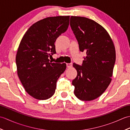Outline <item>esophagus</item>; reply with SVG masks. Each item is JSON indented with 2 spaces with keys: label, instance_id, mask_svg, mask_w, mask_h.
<instances>
[{
  "label": "esophagus",
  "instance_id": "34e87169",
  "mask_svg": "<svg viewBox=\"0 0 130 130\" xmlns=\"http://www.w3.org/2000/svg\"><path fill=\"white\" fill-rule=\"evenodd\" d=\"M67 67L68 68H70L72 67V63H67Z\"/></svg>",
  "mask_w": 130,
  "mask_h": 130
}]
</instances>
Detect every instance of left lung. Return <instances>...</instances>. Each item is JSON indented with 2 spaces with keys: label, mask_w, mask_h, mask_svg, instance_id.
<instances>
[{
  "label": "left lung",
  "mask_w": 130,
  "mask_h": 130,
  "mask_svg": "<svg viewBox=\"0 0 130 130\" xmlns=\"http://www.w3.org/2000/svg\"><path fill=\"white\" fill-rule=\"evenodd\" d=\"M70 24L80 51L87 55L82 66L73 63L77 71L72 82L74 94L81 101H92L100 96L111 83L115 47L106 29L92 19L71 16Z\"/></svg>",
  "instance_id": "left-lung-1"
}]
</instances>
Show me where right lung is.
Segmentation results:
<instances>
[{
  "label": "right lung",
  "instance_id": "1",
  "mask_svg": "<svg viewBox=\"0 0 130 130\" xmlns=\"http://www.w3.org/2000/svg\"><path fill=\"white\" fill-rule=\"evenodd\" d=\"M70 16L50 17L29 27L22 38L15 61L17 74L26 92L38 100L54 94L56 82L66 63H52L48 57L56 53L55 42L67 31Z\"/></svg>",
  "mask_w": 130,
  "mask_h": 130
}]
</instances>
